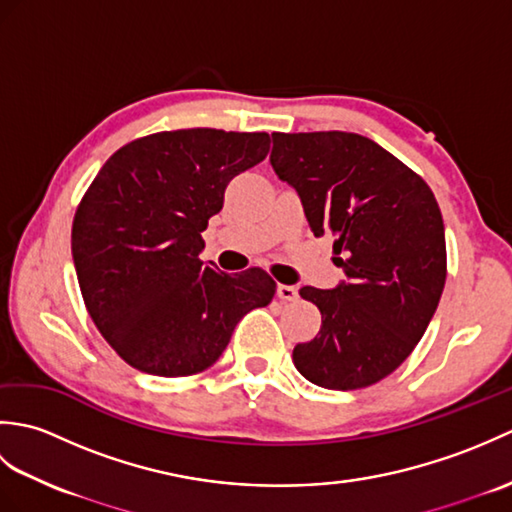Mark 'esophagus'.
Instances as JSON below:
<instances>
[{"mask_svg":"<svg viewBox=\"0 0 512 512\" xmlns=\"http://www.w3.org/2000/svg\"><path fill=\"white\" fill-rule=\"evenodd\" d=\"M277 297L281 301H295L299 297V292L295 286H286V284H279L277 286Z\"/></svg>","mask_w":512,"mask_h":512,"instance_id":"obj_1","label":"esophagus"}]
</instances>
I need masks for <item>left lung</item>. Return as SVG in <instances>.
I'll use <instances>...</instances> for the list:
<instances>
[{"instance_id": "left-lung-1", "label": "left lung", "mask_w": 512, "mask_h": 512, "mask_svg": "<svg viewBox=\"0 0 512 512\" xmlns=\"http://www.w3.org/2000/svg\"><path fill=\"white\" fill-rule=\"evenodd\" d=\"M277 178L297 191L317 237L334 235L345 279L299 295L321 330L292 361L325 389L389 376L422 339L447 279L440 206L420 176L374 140L350 132L273 134Z\"/></svg>"}]
</instances>
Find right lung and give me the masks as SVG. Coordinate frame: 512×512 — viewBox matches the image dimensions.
I'll use <instances>...</instances> for the list:
<instances>
[{
  "label": "right lung",
  "mask_w": 512,
  "mask_h": 512,
  "mask_svg": "<svg viewBox=\"0 0 512 512\" xmlns=\"http://www.w3.org/2000/svg\"><path fill=\"white\" fill-rule=\"evenodd\" d=\"M268 149V134L160 132L118 149L85 193L72 224L81 295L105 341L140 372H204L244 314L273 301L277 284L262 268L226 275L200 259L226 184Z\"/></svg>",
  "instance_id": "right-lung-1"
}]
</instances>
